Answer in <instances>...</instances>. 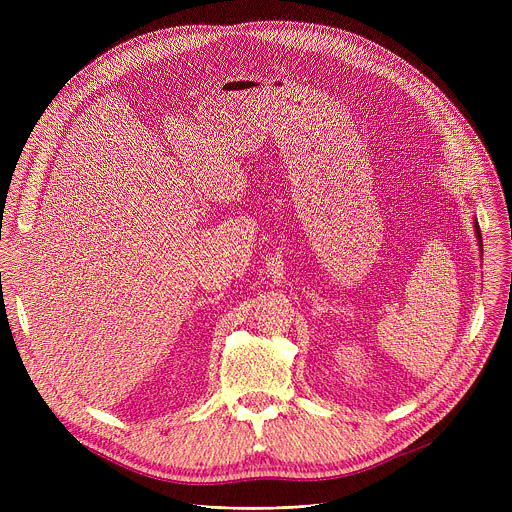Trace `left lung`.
Returning <instances> with one entry per match:
<instances>
[{
    "instance_id": "left-lung-1",
    "label": "left lung",
    "mask_w": 512,
    "mask_h": 512,
    "mask_svg": "<svg viewBox=\"0 0 512 512\" xmlns=\"http://www.w3.org/2000/svg\"><path fill=\"white\" fill-rule=\"evenodd\" d=\"M474 231H476V241L480 245V251H482V235H480V227H478V221L474 218Z\"/></svg>"
}]
</instances>
